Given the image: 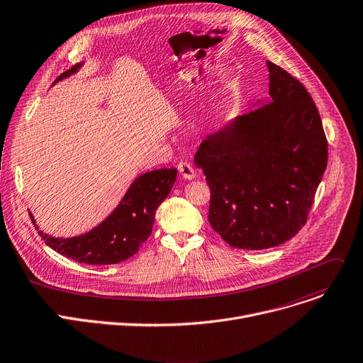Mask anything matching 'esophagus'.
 Here are the masks:
<instances>
[{
	"mask_svg": "<svg viewBox=\"0 0 363 363\" xmlns=\"http://www.w3.org/2000/svg\"><path fill=\"white\" fill-rule=\"evenodd\" d=\"M178 172L184 179H194L196 178V169L192 167L188 162H179L178 163Z\"/></svg>",
	"mask_w": 363,
	"mask_h": 363,
	"instance_id": "obj_1",
	"label": "esophagus"
}]
</instances>
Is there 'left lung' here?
Listing matches in <instances>:
<instances>
[{
  "label": "left lung",
  "mask_w": 363,
  "mask_h": 363,
  "mask_svg": "<svg viewBox=\"0 0 363 363\" xmlns=\"http://www.w3.org/2000/svg\"><path fill=\"white\" fill-rule=\"evenodd\" d=\"M267 67L270 101L207 135L194 156L210 186L208 222L239 250L277 247L302 229L328 159L311 94Z\"/></svg>",
  "instance_id": "1"
}]
</instances>
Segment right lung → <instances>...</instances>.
<instances>
[{
  "label": "right lung",
  "mask_w": 363,
  "mask_h": 363,
  "mask_svg": "<svg viewBox=\"0 0 363 363\" xmlns=\"http://www.w3.org/2000/svg\"><path fill=\"white\" fill-rule=\"evenodd\" d=\"M82 64L62 72L55 80L68 77ZM177 179V169H157L140 175L125 192L118 207L90 232L74 238H54L38 233L58 254L77 262L106 265L125 261L146 242L155 223V213L171 192ZM32 220L33 216L30 214ZM35 223V220H33ZM35 228L39 229L35 223Z\"/></svg>",
  "instance_id": "add662e5"
}]
</instances>
